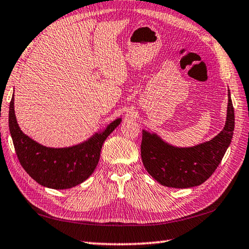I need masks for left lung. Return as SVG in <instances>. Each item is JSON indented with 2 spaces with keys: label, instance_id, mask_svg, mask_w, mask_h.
Wrapping results in <instances>:
<instances>
[{
  "label": "left lung",
  "instance_id": "8db88e82",
  "mask_svg": "<svg viewBox=\"0 0 249 249\" xmlns=\"http://www.w3.org/2000/svg\"><path fill=\"white\" fill-rule=\"evenodd\" d=\"M228 109L224 128L207 142L191 147H178L158 134L143 130L141 156L143 165L163 186L189 189L209 179L231 144L234 131V108L228 90Z\"/></svg>",
  "mask_w": 249,
  "mask_h": 249
}]
</instances>
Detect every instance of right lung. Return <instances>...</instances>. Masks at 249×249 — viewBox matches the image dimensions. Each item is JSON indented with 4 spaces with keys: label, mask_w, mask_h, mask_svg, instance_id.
I'll use <instances>...</instances> for the list:
<instances>
[{
    "label": "right lung",
    "mask_w": 249,
    "mask_h": 249,
    "mask_svg": "<svg viewBox=\"0 0 249 249\" xmlns=\"http://www.w3.org/2000/svg\"><path fill=\"white\" fill-rule=\"evenodd\" d=\"M120 123L121 118H117L80 144L46 147L22 132L15 116L14 95L9 103V132L20 165L39 184L54 190L70 189L92 175L100 160L103 143Z\"/></svg>",
    "instance_id": "right-lung-1"
}]
</instances>
